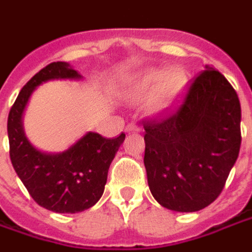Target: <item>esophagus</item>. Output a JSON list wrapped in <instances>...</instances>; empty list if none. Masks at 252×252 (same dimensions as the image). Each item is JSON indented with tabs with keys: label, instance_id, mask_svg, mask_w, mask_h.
<instances>
[{
	"label": "esophagus",
	"instance_id": "1",
	"mask_svg": "<svg viewBox=\"0 0 252 252\" xmlns=\"http://www.w3.org/2000/svg\"><path fill=\"white\" fill-rule=\"evenodd\" d=\"M126 132H140V126L135 124V123H129L128 126H126Z\"/></svg>",
	"mask_w": 252,
	"mask_h": 252
}]
</instances>
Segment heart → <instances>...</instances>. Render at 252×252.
I'll return each instance as SVG.
<instances>
[{
	"instance_id": "heart-1",
	"label": "heart",
	"mask_w": 252,
	"mask_h": 252,
	"mask_svg": "<svg viewBox=\"0 0 252 252\" xmlns=\"http://www.w3.org/2000/svg\"><path fill=\"white\" fill-rule=\"evenodd\" d=\"M188 83L186 72L181 67H151L139 72L126 89V97L135 101L151 93L147 109L153 115H163L173 109L184 94Z\"/></svg>"
}]
</instances>
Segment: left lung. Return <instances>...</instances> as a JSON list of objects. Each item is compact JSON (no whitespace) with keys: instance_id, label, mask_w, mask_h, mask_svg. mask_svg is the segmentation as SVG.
Listing matches in <instances>:
<instances>
[{"instance_id":"left-lung-1","label":"left lung","mask_w":252,"mask_h":252,"mask_svg":"<svg viewBox=\"0 0 252 252\" xmlns=\"http://www.w3.org/2000/svg\"><path fill=\"white\" fill-rule=\"evenodd\" d=\"M240 119L235 89L205 66L174 113L144 121V166L154 198L175 212L211 205L238 159Z\"/></svg>"}]
</instances>
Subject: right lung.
<instances>
[{
	"label": "right lung",
	"mask_w": 252,
	"mask_h": 252,
	"mask_svg": "<svg viewBox=\"0 0 252 252\" xmlns=\"http://www.w3.org/2000/svg\"><path fill=\"white\" fill-rule=\"evenodd\" d=\"M66 62H54L27 82L8 116L9 154L21 182L31 197L43 208L57 213H78L97 202L104 193L108 170L126 135L106 139L88 132L59 154H47L33 147L23 128V113L31 94L51 79H79Z\"/></svg>",
	"instance_id": "right-lung-1"
}]
</instances>
